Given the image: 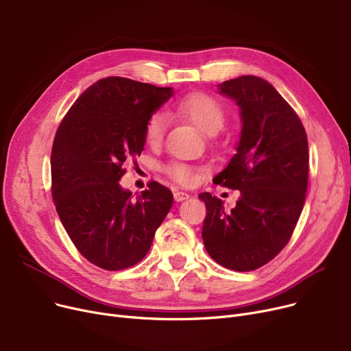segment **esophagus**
Masks as SVG:
<instances>
[{
  "label": "esophagus",
  "instance_id": "obj_1",
  "mask_svg": "<svg viewBox=\"0 0 351 351\" xmlns=\"http://www.w3.org/2000/svg\"><path fill=\"white\" fill-rule=\"evenodd\" d=\"M173 197H175V200H176V202H183V200L189 199V193H186V192H179V191H176V192L173 193Z\"/></svg>",
  "mask_w": 351,
  "mask_h": 351
}]
</instances>
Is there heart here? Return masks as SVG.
Here are the masks:
<instances>
[{
  "label": "heart",
  "mask_w": 351,
  "mask_h": 351,
  "mask_svg": "<svg viewBox=\"0 0 351 351\" xmlns=\"http://www.w3.org/2000/svg\"><path fill=\"white\" fill-rule=\"evenodd\" d=\"M175 108L182 117L189 119L199 131L206 135H216L225 123L223 106L215 98L202 94V92H195V94L182 98ZM166 125H168V118L165 112L162 110L154 112L145 125V141L149 145H158L165 135ZM165 173L182 185H188L195 178V172L191 166L178 162L165 166Z\"/></svg>",
  "instance_id": "heart-1"
}]
</instances>
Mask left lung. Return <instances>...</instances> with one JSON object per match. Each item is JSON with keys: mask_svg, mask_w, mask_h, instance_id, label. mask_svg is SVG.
Here are the masks:
<instances>
[{"mask_svg": "<svg viewBox=\"0 0 351 351\" xmlns=\"http://www.w3.org/2000/svg\"><path fill=\"white\" fill-rule=\"evenodd\" d=\"M236 102L242 121L236 154L213 183L241 192L236 206L209 192L202 237L223 267L250 271L287 245L303 210L308 178V143L302 121L263 78L243 75L217 85Z\"/></svg>", "mask_w": 351, "mask_h": 351, "instance_id": "8db88e82", "label": "left lung"}]
</instances>
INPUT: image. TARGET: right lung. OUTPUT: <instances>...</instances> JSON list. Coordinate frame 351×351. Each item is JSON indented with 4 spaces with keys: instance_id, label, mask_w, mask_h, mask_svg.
I'll return each instance as SVG.
<instances>
[{
    "instance_id": "right-lung-1",
    "label": "right lung",
    "mask_w": 351,
    "mask_h": 351,
    "mask_svg": "<svg viewBox=\"0 0 351 351\" xmlns=\"http://www.w3.org/2000/svg\"><path fill=\"white\" fill-rule=\"evenodd\" d=\"M172 95L171 86L104 78L84 90L55 134L53 204L72 243L98 267L141 262L172 208V192L158 182L138 196L119 185L125 160L143 151L147 118Z\"/></svg>"
}]
</instances>
